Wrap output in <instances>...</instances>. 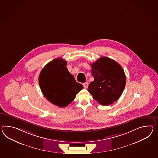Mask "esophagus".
Segmentation results:
<instances>
[{
	"mask_svg": "<svg viewBox=\"0 0 158 158\" xmlns=\"http://www.w3.org/2000/svg\"><path fill=\"white\" fill-rule=\"evenodd\" d=\"M83 87H84L85 89H87V88H88V86H89V85H88V83H87V82H85V83L83 84Z\"/></svg>",
	"mask_w": 158,
	"mask_h": 158,
	"instance_id": "esophagus-1",
	"label": "esophagus"
}]
</instances>
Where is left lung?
<instances>
[{
    "instance_id": "left-lung-1",
    "label": "left lung",
    "mask_w": 158,
    "mask_h": 158,
    "mask_svg": "<svg viewBox=\"0 0 158 158\" xmlns=\"http://www.w3.org/2000/svg\"><path fill=\"white\" fill-rule=\"evenodd\" d=\"M94 81L88 88L93 98L103 106L116 102L123 93L126 77L119 63L107 57H102L91 64Z\"/></svg>"
}]
</instances>
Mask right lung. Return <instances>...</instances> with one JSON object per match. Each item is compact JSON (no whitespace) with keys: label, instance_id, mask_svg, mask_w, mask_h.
I'll return each mask as SVG.
<instances>
[{"label":"right lung","instance_id":"add662e5","mask_svg":"<svg viewBox=\"0 0 158 158\" xmlns=\"http://www.w3.org/2000/svg\"><path fill=\"white\" fill-rule=\"evenodd\" d=\"M67 62L55 59L44 66L39 77V83L44 96L51 103L64 107L75 98L83 85L77 83L65 67Z\"/></svg>","mask_w":158,"mask_h":158}]
</instances>
